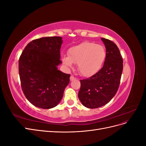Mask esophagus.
I'll return each mask as SVG.
<instances>
[{"mask_svg":"<svg viewBox=\"0 0 146 146\" xmlns=\"http://www.w3.org/2000/svg\"><path fill=\"white\" fill-rule=\"evenodd\" d=\"M74 80H76V78H75L73 76H71L70 77V81H73Z\"/></svg>","mask_w":146,"mask_h":146,"instance_id":"esophagus-1","label":"esophagus"}]
</instances>
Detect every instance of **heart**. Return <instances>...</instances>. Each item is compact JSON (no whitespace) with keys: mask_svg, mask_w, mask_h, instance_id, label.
I'll return each instance as SVG.
<instances>
[{"mask_svg":"<svg viewBox=\"0 0 146 146\" xmlns=\"http://www.w3.org/2000/svg\"><path fill=\"white\" fill-rule=\"evenodd\" d=\"M106 57L104 47L93 42H83L70 47L68 56H63L61 60L68 68L77 63L78 72L84 77L94 76L101 69Z\"/></svg>","mask_w":146,"mask_h":146,"instance_id":"obj_1","label":"heart"}]
</instances>
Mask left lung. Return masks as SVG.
Segmentation results:
<instances>
[{
    "mask_svg": "<svg viewBox=\"0 0 146 146\" xmlns=\"http://www.w3.org/2000/svg\"><path fill=\"white\" fill-rule=\"evenodd\" d=\"M106 48L102 68L90 78L80 80L78 99L88 108H97L108 104L119 88L123 69V60L116 44L101 38Z\"/></svg>",
    "mask_w": 146,
    "mask_h": 146,
    "instance_id": "left-lung-1",
    "label": "left lung"
}]
</instances>
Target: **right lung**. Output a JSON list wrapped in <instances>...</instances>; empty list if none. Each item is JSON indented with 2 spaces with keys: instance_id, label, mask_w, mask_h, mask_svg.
I'll use <instances>...</instances> for the list:
<instances>
[{
  "instance_id": "1",
  "label": "right lung",
  "mask_w": 146,
  "mask_h": 146,
  "mask_svg": "<svg viewBox=\"0 0 146 146\" xmlns=\"http://www.w3.org/2000/svg\"><path fill=\"white\" fill-rule=\"evenodd\" d=\"M63 43L59 36L39 38L29 42L19 60V74L25 98L34 106L52 108L62 99L70 75L57 66Z\"/></svg>"
}]
</instances>
